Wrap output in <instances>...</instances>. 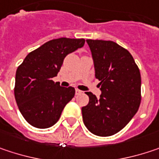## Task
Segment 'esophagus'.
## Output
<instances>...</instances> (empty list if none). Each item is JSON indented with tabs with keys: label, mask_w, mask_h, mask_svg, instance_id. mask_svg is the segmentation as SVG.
Returning a JSON list of instances; mask_svg holds the SVG:
<instances>
[{
	"label": "esophagus",
	"mask_w": 159,
	"mask_h": 159,
	"mask_svg": "<svg viewBox=\"0 0 159 159\" xmlns=\"http://www.w3.org/2000/svg\"><path fill=\"white\" fill-rule=\"evenodd\" d=\"M83 92L81 91V90H79V89H75V94H82Z\"/></svg>",
	"instance_id": "1"
}]
</instances>
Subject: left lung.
<instances>
[{
  "instance_id": "8db88e82",
  "label": "left lung",
  "mask_w": 159,
  "mask_h": 159,
  "mask_svg": "<svg viewBox=\"0 0 159 159\" xmlns=\"http://www.w3.org/2000/svg\"><path fill=\"white\" fill-rule=\"evenodd\" d=\"M94 60L95 78L102 94L91 92L82 107L84 125L94 135L116 134L136 115L141 102V76L131 53L112 41L86 40Z\"/></svg>"
}]
</instances>
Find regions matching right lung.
I'll use <instances>...</instances> for the list:
<instances>
[{
  "mask_svg": "<svg viewBox=\"0 0 159 159\" xmlns=\"http://www.w3.org/2000/svg\"><path fill=\"white\" fill-rule=\"evenodd\" d=\"M84 39L58 38L31 52L19 65L15 75L14 96L22 116L31 125L48 128L57 122L74 87H62L52 78L57 75L65 56L84 44Z\"/></svg>",
  "mask_w": 159,
  "mask_h": 159,
  "instance_id": "1",
  "label": "right lung"
}]
</instances>
